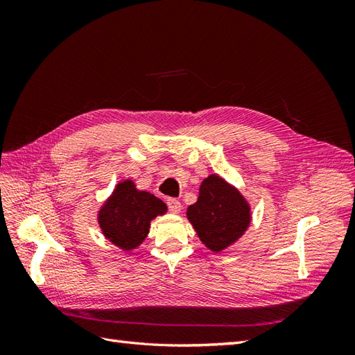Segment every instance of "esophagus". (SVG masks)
Listing matches in <instances>:
<instances>
[{"label": "esophagus", "mask_w": 355, "mask_h": 355, "mask_svg": "<svg viewBox=\"0 0 355 355\" xmlns=\"http://www.w3.org/2000/svg\"><path fill=\"white\" fill-rule=\"evenodd\" d=\"M167 207H168L170 211L179 213V211L182 210V204H180V201L176 200V198H168V200H167Z\"/></svg>", "instance_id": "34e87169"}]
</instances>
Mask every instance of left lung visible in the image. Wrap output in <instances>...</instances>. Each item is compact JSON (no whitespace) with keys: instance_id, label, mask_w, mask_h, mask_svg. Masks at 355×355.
<instances>
[{"instance_id":"obj_1","label":"left lung","mask_w":355,"mask_h":355,"mask_svg":"<svg viewBox=\"0 0 355 355\" xmlns=\"http://www.w3.org/2000/svg\"><path fill=\"white\" fill-rule=\"evenodd\" d=\"M187 214L200 240L213 252L237 241L250 222L249 204L237 189L214 175L202 182L198 200Z\"/></svg>"}]
</instances>
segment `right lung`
Returning a JSON list of instances; mask_svg holds the SVG:
<instances>
[{
    "instance_id": "add662e5",
    "label": "right lung",
    "mask_w": 355,
    "mask_h": 355,
    "mask_svg": "<svg viewBox=\"0 0 355 355\" xmlns=\"http://www.w3.org/2000/svg\"><path fill=\"white\" fill-rule=\"evenodd\" d=\"M166 210V204L151 192L137 191L132 180H124L101 210L99 223L111 243L132 250L145 240L149 222Z\"/></svg>"
}]
</instances>
